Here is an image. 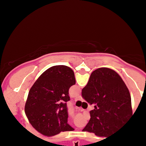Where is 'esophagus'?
Instances as JSON below:
<instances>
[{
	"mask_svg": "<svg viewBox=\"0 0 146 146\" xmlns=\"http://www.w3.org/2000/svg\"><path fill=\"white\" fill-rule=\"evenodd\" d=\"M82 100V98H81V96H80V95H79V96L76 97V98H75V101H77V100Z\"/></svg>",
	"mask_w": 146,
	"mask_h": 146,
	"instance_id": "esophagus-1",
	"label": "esophagus"
}]
</instances>
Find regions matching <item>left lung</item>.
Here are the masks:
<instances>
[{"mask_svg":"<svg viewBox=\"0 0 146 146\" xmlns=\"http://www.w3.org/2000/svg\"><path fill=\"white\" fill-rule=\"evenodd\" d=\"M74 84V72L65 65L51 66L35 82L29 90L25 112L38 132L52 137L74 130L67 123L66 107L70 100L68 90Z\"/></svg>","mask_w":146,"mask_h":146,"instance_id":"obj_1","label":"left lung"}]
</instances>
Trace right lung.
Wrapping results in <instances>:
<instances>
[{
    "mask_svg": "<svg viewBox=\"0 0 146 146\" xmlns=\"http://www.w3.org/2000/svg\"><path fill=\"white\" fill-rule=\"evenodd\" d=\"M82 96L90 104L95 105L83 132L110 137L133 116L130 92L119 75L110 68L95 70L82 90Z\"/></svg>",
    "mask_w": 146,
    "mask_h": 146,
    "instance_id": "right-lung-1",
    "label": "right lung"
}]
</instances>
